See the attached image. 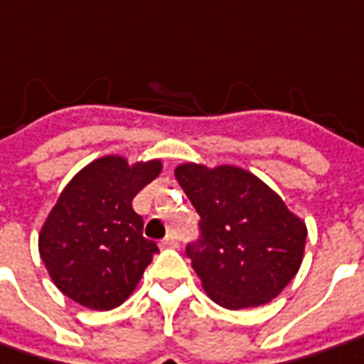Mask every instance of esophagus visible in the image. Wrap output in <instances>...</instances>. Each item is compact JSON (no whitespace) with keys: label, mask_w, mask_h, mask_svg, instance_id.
Returning <instances> with one entry per match:
<instances>
[{"label":"esophagus","mask_w":364,"mask_h":364,"mask_svg":"<svg viewBox=\"0 0 364 364\" xmlns=\"http://www.w3.org/2000/svg\"><path fill=\"white\" fill-rule=\"evenodd\" d=\"M175 247H179V241H177V237L173 233L167 235L161 241V249H175Z\"/></svg>","instance_id":"34e87169"}]
</instances>
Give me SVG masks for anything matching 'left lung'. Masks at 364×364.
<instances>
[{"label": "left lung", "mask_w": 364, "mask_h": 364, "mask_svg": "<svg viewBox=\"0 0 364 364\" xmlns=\"http://www.w3.org/2000/svg\"><path fill=\"white\" fill-rule=\"evenodd\" d=\"M175 177L201 215L187 257L207 296L239 311L281 295L303 263L305 221L243 167L185 161Z\"/></svg>", "instance_id": "obj_1"}]
</instances>
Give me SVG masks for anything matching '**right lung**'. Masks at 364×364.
Segmentation results:
<instances>
[{
    "mask_svg": "<svg viewBox=\"0 0 364 364\" xmlns=\"http://www.w3.org/2000/svg\"><path fill=\"white\" fill-rule=\"evenodd\" d=\"M161 169V159L103 155L63 187L39 231L41 261L63 295L91 311H111L129 299L159 251L143 237L131 201Z\"/></svg>",
    "mask_w": 364,
    "mask_h": 364,
    "instance_id": "obj_1",
    "label": "right lung"
}]
</instances>
